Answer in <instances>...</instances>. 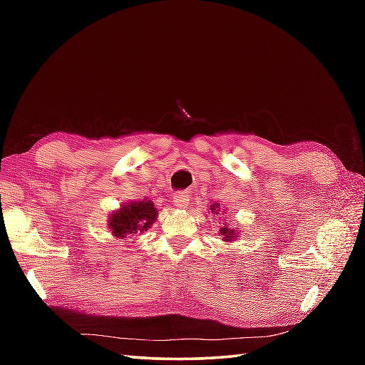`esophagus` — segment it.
<instances>
[{"label": "esophagus", "instance_id": "34e87169", "mask_svg": "<svg viewBox=\"0 0 365 365\" xmlns=\"http://www.w3.org/2000/svg\"><path fill=\"white\" fill-rule=\"evenodd\" d=\"M173 202L177 208H185L188 207V202H190V195L188 192L185 191H177L175 195L173 196Z\"/></svg>", "mask_w": 365, "mask_h": 365}]
</instances>
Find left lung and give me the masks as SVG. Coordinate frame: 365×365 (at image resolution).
Wrapping results in <instances>:
<instances>
[{"mask_svg": "<svg viewBox=\"0 0 365 365\" xmlns=\"http://www.w3.org/2000/svg\"><path fill=\"white\" fill-rule=\"evenodd\" d=\"M210 208H212V213L220 215V212H221L220 204H213ZM221 224H224V222H221ZM220 234L222 235V242H234V240L238 237L235 229H232V227H229V226H221Z\"/></svg>", "mask_w": 365, "mask_h": 365, "instance_id": "8db88e82", "label": "left lung"}]
</instances>
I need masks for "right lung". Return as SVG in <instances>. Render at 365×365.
Returning <instances> with one entry per match:
<instances>
[{"label": "right lung", "mask_w": 365, "mask_h": 365, "mask_svg": "<svg viewBox=\"0 0 365 365\" xmlns=\"http://www.w3.org/2000/svg\"><path fill=\"white\" fill-rule=\"evenodd\" d=\"M157 208L152 200H139V202H130L122 205L110 216L108 229L113 232L115 238H125L127 235L143 234L157 220Z\"/></svg>", "instance_id": "right-lung-1"}]
</instances>
